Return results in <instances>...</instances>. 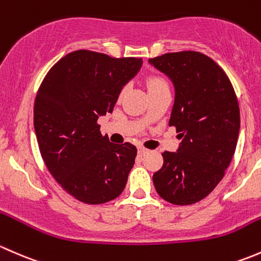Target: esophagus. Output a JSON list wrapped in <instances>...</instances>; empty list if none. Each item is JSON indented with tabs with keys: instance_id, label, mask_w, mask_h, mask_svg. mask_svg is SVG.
<instances>
[{
	"instance_id": "34e87169",
	"label": "esophagus",
	"mask_w": 261,
	"mask_h": 261,
	"mask_svg": "<svg viewBox=\"0 0 261 261\" xmlns=\"http://www.w3.org/2000/svg\"><path fill=\"white\" fill-rule=\"evenodd\" d=\"M147 152H148V149L144 148V147H142V146L138 147V153H139V154H146Z\"/></svg>"
}]
</instances>
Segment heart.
<instances>
[{
  "instance_id": "heart-1",
  "label": "heart",
  "mask_w": 261,
  "mask_h": 261,
  "mask_svg": "<svg viewBox=\"0 0 261 261\" xmlns=\"http://www.w3.org/2000/svg\"><path fill=\"white\" fill-rule=\"evenodd\" d=\"M163 84H167V83H166V80L161 76H149L148 79H147V85H148V89H152V88H155V87H160V85H163Z\"/></svg>"
}]
</instances>
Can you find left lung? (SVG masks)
<instances>
[{"instance_id": "1", "label": "left lung", "mask_w": 261, "mask_h": 261, "mask_svg": "<svg viewBox=\"0 0 261 261\" xmlns=\"http://www.w3.org/2000/svg\"><path fill=\"white\" fill-rule=\"evenodd\" d=\"M176 90L170 125L182 138L177 152H163L153 174L155 191L173 205L198 202L219 185L238 143L240 109L226 72L197 51L149 59Z\"/></svg>"}]
</instances>
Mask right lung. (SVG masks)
Returning <instances> with one entry per match:
<instances>
[{
	"label": "right lung",
	"mask_w": 261,
	"mask_h": 261,
	"mask_svg": "<svg viewBox=\"0 0 261 261\" xmlns=\"http://www.w3.org/2000/svg\"><path fill=\"white\" fill-rule=\"evenodd\" d=\"M143 60L77 50L61 58L42 80L34 125L47 170L69 195L88 205L117 198L124 190L137 148L111 143L98 118L112 113L122 88Z\"/></svg>",
	"instance_id": "obj_1"
}]
</instances>
